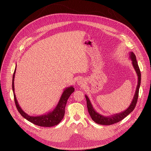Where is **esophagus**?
<instances>
[{"mask_svg":"<svg viewBox=\"0 0 151 151\" xmlns=\"http://www.w3.org/2000/svg\"><path fill=\"white\" fill-rule=\"evenodd\" d=\"M84 84H85V82H84V80H83V79H81V78L78 80V81H77V84H78V86H83V85H84Z\"/></svg>","mask_w":151,"mask_h":151,"instance_id":"1","label":"esophagus"}]
</instances>
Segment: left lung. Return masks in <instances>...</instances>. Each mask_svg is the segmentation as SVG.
Wrapping results in <instances>:
<instances>
[{
  "label": "left lung",
  "mask_w": 151,
  "mask_h": 151,
  "mask_svg": "<svg viewBox=\"0 0 151 151\" xmlns=\"http://www.w3.org/2000/svg\"><path fill=\"white\" fill-rule=\"evenodd\" d=\"M129 58L132 61V65L136 71L137 77H138V83H137L135 92L134 95L132 102L127 109H126L125 110H124L122 112H120L119 113L111 114V116H104L98 113L93 109L89 98L86 96V95H85L86 98V105H87L88 113H89V115L91 116L92 120L94 121L96 123L105 126V125H111L113 124L119 122L120 121H121L123 119H124L127 116H128L131 111H133V110L135 107V105L137 102L138 97L139 89L140 84H141V75L139 68L138 67V65L137 60H136L135 55H134V53L132 52H130V53H129Z\"/></svg>",
  "instance_id": "obj_1"
}]
</instances>
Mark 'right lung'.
Segmentation results:
<instances>
[{"mask_svg": "<svg viewBox=\"0 0 151 151\" xmlns=\"http://www.w3.org/2000/svg\"><path fill=\"white\" fill-rule=\"evenodd\" d=\"M16 67L14 70V72L13 76V81H12V89L14 93V101L16 106L19 113L22 116L27 119L28 121L31 123L41 127H53L56 125H58L64 117L65 113V107L67 104V101L71 95V94L74 91V88L73 86H68L65 88L64 91L63 92L62 96L59 99V101L55 109L51 111H49L44 114H41L37 116H31L27 114L22 109L20 105L18 104L16 96L14 93V77L15 73L16 71Z\"/></svg>", "mask_w": 151, "mask_h": 151, "instance_id": "right-lung-1", "label": "right lung"}]
</instances>
